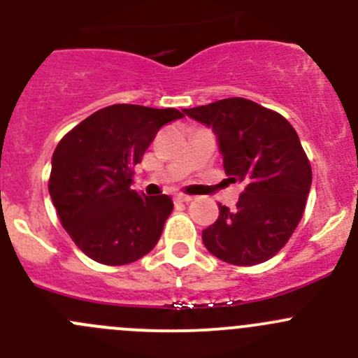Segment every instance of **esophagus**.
Listing matches in <instances>:
<instances>
[{
	"mask_svg": "<svg viewBox=\"0 0 358 358\" xmlns=\"http://www.w3.org/2000/svg\"><path fill=\"white\" fill-rule=\"evenodd\" d=\"M175 201L176 202H190V201H192V196H185V194H176Z\"/></svg>",
	"mask_w": 358,
	"mask_h": 358,
	"instance_id": "obj_1",
	"label": "esophagus"
}]
</instances>
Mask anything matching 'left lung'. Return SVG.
<instances>
[{
    "mask_svg": "<svg viewBox=\"0 0 358 358\" xmlns=\"http://www.w3.org/2000/svg\"><path fill=\"white\" fill-rule=\"evenodd\" d=\"M183 112L213 129L229 182L244 187L237 208L220 204L202 230L206 249L230 265L266 262L289 241L312 187L298 133L279 112L241 96Z\"/></svg>",
    "mask_w": 358,
    "mask_h": 358,
    "instance_id": "obj_1",
    "label": "left lung"
}]
</instances>
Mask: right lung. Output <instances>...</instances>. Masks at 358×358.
Instances as JSON below:
<instances>
[{"instance_id":"right-lung-1","label":"right lung","mask_w":358,"mask_h":358,"mask_svg":"<svg viewBox=\"0 0 358 358\" xmlns=\"http://www.w3.org/2000/svg\"><path fill=\"white\" fill-rule=\"evenodd\" d=\"M176 109L115 103L96 110L64 136L52 157L48 190L76 246L103 265H128L152 251L173 211L166 194L131 189L142 161Z\"/></svg>"}]
</instances>
